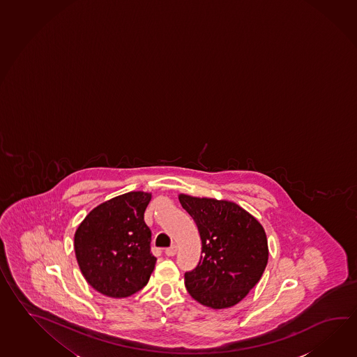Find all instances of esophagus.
<instances>
[{
  "mask_svg": "<svg viewBox=\"0 0 357 357\" xmlns=\"http://www.w3.org/2000/svg\"><path fill=\"white\" fill-rule=\"evenodd\" d=\"M165 255L167 257H174L176 255V245H172V247L165 249Z\"/></svg>",
  "mask_w": 357,
  "mask_h": 357,
  "instance_id": "34e87169",
  "label": "esophagus"
}]
</instances>
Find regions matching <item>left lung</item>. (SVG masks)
Returning a JSON list of instances; mask_svg holds the SVG:
<instances>
[{"mask_svg": "<svg viewBox=\"0 0 357 357\" xmlns=\"http://www.w3.org/2000/svg\"><path fill=\"white\" fill-rule=\"evenodd\" d=\"M179 201L202 241L199 263L184 275L187 290L212 309L236 305L258 284L268 262L263 226L230 201L188 195H179Z\"/></svg>", "mask_w": 357, "mask_h": 357, "instance_id": "obj_1", "label": "left lung"}]
</instances>
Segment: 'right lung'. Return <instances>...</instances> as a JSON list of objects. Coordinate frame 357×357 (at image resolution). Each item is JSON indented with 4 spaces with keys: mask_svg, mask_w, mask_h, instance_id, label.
<instances>
[{
    "mask_svg": "<svg viewBox=\"0 0 357 357\" xmlns=\"http://www.w3.org/2000/svg\"><path fill=\"white\" fill-rule=\"evenodd\" d=\"M151 193L128 192L96 206L75 233V255L88 284L109 298H127L149 282L156 258L144 220Z\"/></svg>",
    "mask_w": 357,
    "mask_h": 357,
    "instance_id": "obj_1",
    "label": "right lung"
}]
</instances>
